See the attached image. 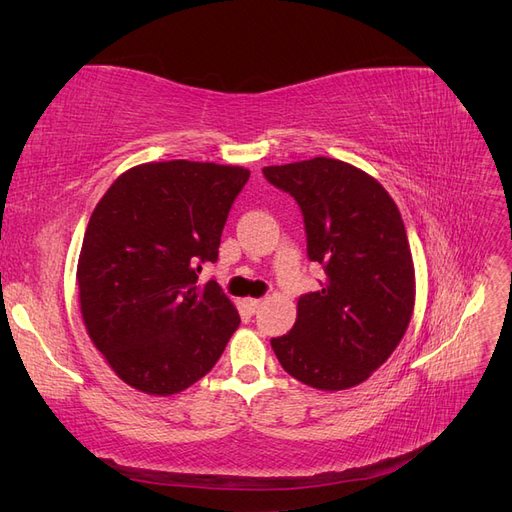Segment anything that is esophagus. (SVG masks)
Instances as JSON below:
<instances>
[{
    "label": "esophagus",
    "instance_id": "obj_1",
    "mask_svg": "<svg viewBox=\"0 0 512 512\" xmlns=\"http://www.w3.org/2000/svg\"><path fill=\"white\" fill-rule=\"evenodd\" d=\"M243 303H245V307L250 309V312L254 314V312H258V309H260V305H262V299H252V297H250V299H245Z\"/></svg>",
    "mask_w": 512,
    "mask_h": 512
}]
</instances>
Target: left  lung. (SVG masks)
Masks as SVG:
<instances>
[{
  "label": "left lung",
  "mask_w": 512,
  "mask_h": 512,
  "mask_svg": "<svg viewBox=\"0 0 512 512\" xmlns=\"http://www.w3.org/2000/svg\"><path fill=\"white\" fill-rule=\"evenodd\" d=\"M294 196L307 256L324 282L297 303L292 331L271 339L292 378L318 391L365 382L406 335L416 280L404 220L378 179L348 162L314 158L262 168Z\"/></svg>",
  "instance_id": "left-lung-1"
}]
</instances>
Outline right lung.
Returning a JSON list of instances; mask_svg holds the SVG:
<instances>
[{"label": "right lung", "mask_w": 512, "mask_h": 512, "mask_svg": "<svg viewBox=\"0 0 512 512\" xmlns=\"http://www.w3.org/2000/svg\"><path fill=\"white\" fill-rule=\"evenodd\" d=\"M243 166L147 162L119 175L91 213L76 267L91 342L132 389L168 397L218 363L239 312L215 280Z\"/></svg>", "instance_id": "right-lung-1"}]
</instances>
